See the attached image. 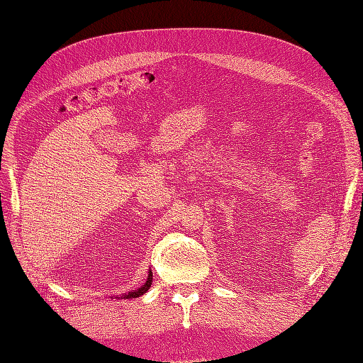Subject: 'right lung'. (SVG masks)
<instances>
[{
    "mask_svg": "<svg viewBox=\"0 0 363 363\" xmlns=\"http://www.w3.org/2000/svg\"><path fill=\"white\" fill-rule=\"evenodd\" d=\"M151 281H152V274H151V271H150L147 281H145L144 284H142V286H140L139 289H136V291H133V292H128V294L123 295V298H138V296L144 295V294L150 289V286H151Z\"/></svg>",
    "mask_w": 363,
    "mask_h": 363,
    "instance_id": "obj_1",
    "label": "right lung"
}]
</instances>
